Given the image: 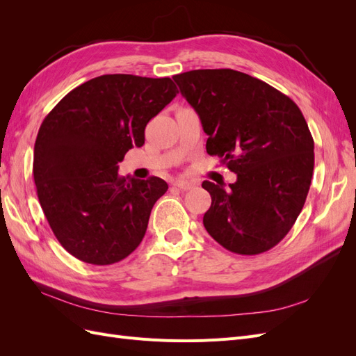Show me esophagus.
I'll return each instance as SVG.
<instances>
[{
  "instance_id": "esophagus-1",
  "label": "esophagus",
  "mask_w": 356,
  "mask_h": 356,
  "mask_svg": "<svg viewBox=\"0 0 356 356\" xmlns=\"http://www.w3.org/2000/svg\"><path fill=\"white\" fill-rule=\"evenodd\" d=\"M174 186L175 187H178L179 190H191L193 187H195V184H193V182H190V181H184V179H177L175 182H174Z\"/></svg>"
}]
</instances>
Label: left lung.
Wrapping results in <instances>:
<instances>
[{
	"instance_id": "8db88e82",
	"label": "left lung",
	"mask_w": 356,
	"mask_h": 356,
	"mask_svg": "<svg viewBox=\"0 0 356 356\" xmlns=\"http://www.w3.org/2000/svg\"><path fill=\"white\" fill-rule=\"evenodd\" d=\"M208 135L207 152L238 175L229 188L203 181L212 203L203 225L225 250L255 255L281 242L305 207L314 138L286 95L234 70L174 75Z\"/></svg>"
}]
</instances>
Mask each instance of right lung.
<instances>
[{
	"mask_svg": "<svg viewBox=\"0 0 356 356\" xmlns=\"http://www.w3.org/2000/svg\"><path fill=\"white\" fill-rule=\"evenodd\" d=\"M178 93L170 79L106 74L80 84L42 120L34 147L37 195L59 243L106 266L144 239L166 182L118 177V161L143 147L147 123Z\"/></svg>",
	"mask_w": 356,
	"mask_h": 356,
	"instance_id": "right-lung-1",
	"label": "right lung"
}]
</instances>
